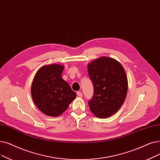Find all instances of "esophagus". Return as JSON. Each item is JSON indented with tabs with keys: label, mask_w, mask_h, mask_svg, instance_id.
<instances>
[{
	"label": "esophagus",
	"mask_w": 160,
	"mask_h": 160,
	"mask_svg": "<svg viewBox=\"0 0 160 160\" xmlns=\"http://www.w3.org/2000/svg\"><path fill=\"white\" fill-rule=\"evenodd\" d=\"M76 94H77V95L78 96V97H82V92H76Z\"/></svg>",
	"instance_id": "obj_1"
}]
</instances>
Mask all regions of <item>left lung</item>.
I'll list each match as a JSON object with an SVG mask.
<instances>
[{
	"label": "left lung",
	"mask_w": 160,
	"mask_h": 160,
	"mask_svg": "<svg viewBox=\"0 0 160 160\" xmlns=\"http://www.w3.org/2000/svg\"><path fill=\"white\" fill-rule=\"evenodd\" d=\"M94 92L88 105L92 112L100 118L115 114L122 106L128 92V79L122 65L116 60L102 57L88 65Z\"/></svg>",
	"instance_id": "1"
}]
</instances>
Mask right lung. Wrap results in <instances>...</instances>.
<instances>
[{
	"mask_svg": "<svg viewBox=\"0 0 160 160\" xmlns=\"http://www.w3.org/2000/svg\"><path fill=\"white\" fill-rule=\"evenodd\" d=\"M64 67L52 64L41 67L34 76L31 94L38 108L44 114L56 117L63 114L76 93L61 78Z\"/></svg>",
	"mask_w": 160,
	"mask_h": 160,
	"instance_id": "1",
	"label": "right lung"
}]
</instances>
